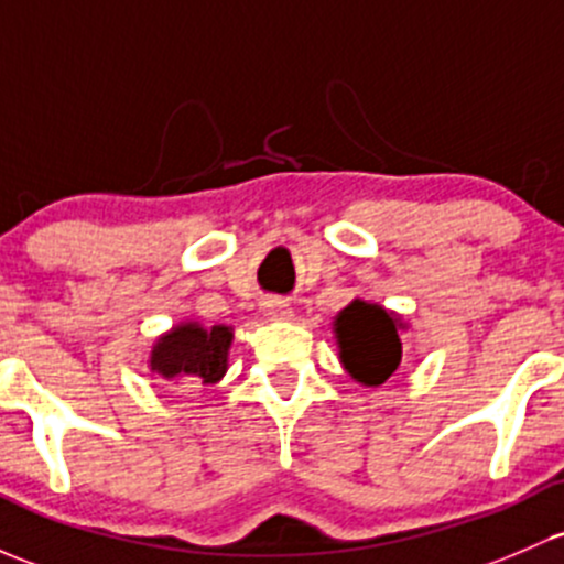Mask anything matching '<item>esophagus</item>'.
Returning <instances> with one entry per match:
<instances>
[{
	"mask_svg": "<svg viewBox=\"0 0 564 564\" xmlns=\"http://www.w3.org/2000/svg\"><path fill=\"white\" fill-rule=\"evenodd\" d=\"M264 316L270 318V322H292V307H289V302L272 297L264 302Z\"/></svg>",
	"mask_w": 564,
	"mask_h": 564,
	"instance_id": "1",
	"label": "esophagus"
}]
</instances>
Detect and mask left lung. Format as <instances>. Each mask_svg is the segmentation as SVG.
I'll list each match as a JSON object with an SVG mask.
<instances>
[{"instance_id": "8db88e82", "label": "left lung", "mask_w": 564, "mask_h": 564, "mask_svg": "<svg viewBox=\"0 0 564 564\" xmlns=\"http://www.w3.org/2000/svg\"><path fill=\"white\" fill-rule=\"evenodd\" d=\"M402 329H408V324L402 322L400 313L359 297L348 302L332 318L343 370L361 387L387 383L391 372H397V367H400Z\"/></svg>"}]
</instances>
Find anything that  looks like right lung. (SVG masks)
<instances>
[{
	"instance_id": "obj_1",
	"label": "right lung",
	"mask_w": 564,
	"mask_h": 564,
	"mask_svg": "<svg viewBox=\"0 0 564 564\" xmlns=\"http://www.w3.org/2000/svg\"><path fill=\"white\" fill-rule=\"evenodd\" d=\"M235 340V327L227 324H205L186 318L153 340L148 351V370L162 381L218 383L229 370V348Z\"/></svg>"
}]
</instances>
